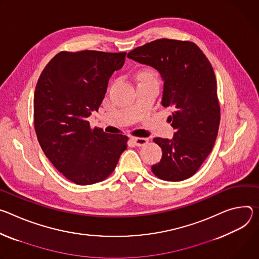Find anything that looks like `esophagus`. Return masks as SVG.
<instances>
[{
    "label": "esophagus",
    "instance_id": "obj_1",
    "mask_svg": "<svg viewBox=\"0 0 259 259\" xmlns=\"http://www.w3.org/2000/svg\"><path fill=\"white\" fill-rule=\"evenodd\" d=\"M132 141L134 144L138 147H142V146H145L147 143H148V139L147 138H132Z\"/></svg>",
    "mask_w": 259,
    "mask_h": 259
}]
</instances>
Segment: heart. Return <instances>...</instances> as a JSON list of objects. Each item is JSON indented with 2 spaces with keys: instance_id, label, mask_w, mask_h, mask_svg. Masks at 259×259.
<instances>
[{
  "instance_id": "b5f03b06",
  "label": "heart",
  "mask_w": 259,
  "mask_h": 259,
  "mask_svg": "<svg viewBox=\"0 0 259 259\" xmlns=\"http://www.w3.org/2000/svg\"><path fill=\"white\" fill-rule=\"evenodd\" d=\"M139 80H156V74L152 70H144L140 73Z\"/></svg>"
}]
</instances>
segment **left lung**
<instances>
[{"instance_id":"1","label":"left lung","mask_w":259,"mask_h":259,"mask_svg":"<svg viewBox=\"0 0 259 259\" xmlns=\"http://www.w3.org/2000/svg\"><path fill=\"white\" fill-rule=\"evenodd\" d=\"M127 57L154 68L163 81L161 105L168 116L171 139L154 138L162 150L151 169L159 179L177 182L193 176L213 149L220 122L217 82L213 68L192 42L159 39L137 47Z\"/></svg>"}]
</instances>
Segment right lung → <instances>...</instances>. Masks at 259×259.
Returning <instances> with one entry per match:
<instances>
[{"mask_svg":"<svg viewBox=\"0 0 259 259\" xmlns=\"http://www.w3.org/2000/svg\"><path fill=\"white\" fill-rule=\"evenodd\" d=\"M126 52L62 51L47 64L34 96L40 146L54 167L78 185L105 180L126 149L127 137L91 128L108 81L122 68Z\"/></svg>","mask_w":259,"mask_h":259,"instance_id":"right-lung-1","label":"right lung"}]
</instances>
